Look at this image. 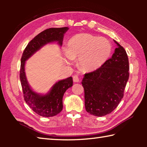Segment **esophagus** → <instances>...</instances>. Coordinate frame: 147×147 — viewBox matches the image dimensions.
<instances>
[{"label":"esophagus","instance_id":"34e87169","mask_svg":"<svg viewBox=\"0 0 147 147\" xmlns=\"http://www.w3.org/2000/svg\"><path fill=\"white\" fill-rule=\"evenodd\" d=\"M73 81L74 82H79L80 79L78 78V75H74L73 76Z\"/></svg>","mask_w":147,"mask_h":147}]
</instances>
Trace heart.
Segmentation results:
<instances>
[{
    "label": "heart",
    "mask_w": 147,
    "mask_h": 147,
    "mask_svg": "<svg viewBox=\"0 0 147 147\" xmlns=\"http://www.w3.org/2000/svg\"><path fill=\"white\" fill-rule=\"evenodd\" d=\"M111 51V45L106 39L81 34L69 39L65 58L67 61L78 58V65L81 69L93 71L102 65Z\"/></svg>",
    "instance_id": "heart-1"
}]
</instances>
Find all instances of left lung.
<instances>
[{"label":"left lung","instance_id":"8db88e82","mask_svg":"<svg viewBox=\"0 0 147 147\" xmlns=\"http://www.w3.org/2000/svg\"><path fill=\"white\" fill-rule=\"evenodd\" d=\"M115 42L118 47L112 57L100 67L85 74L82 82L86 109L94 116L108 115L117 107L129 78L128 55L123 47Z\"/></svg>","mask_w":147,"mask_h":147}]
</instances>
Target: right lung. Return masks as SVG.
<instances>
[{"label":"right lung","instance_id":"right-lung-1","mask_svg":"<svg viewBox=\"0 0 147 147\" xmlns=\"http://www.w3.org/2000/svg\"><path fill=\"white\" fill-rule=\"evenodd\" d=\"M68 29L67 27H63L45 30L29 42L21 57L19 77L24 99L30 108L40 116L49 117L61 112L63 109V96L67 89L73 86V78L69 77L59 81L48 94L40 95L32 91L29 86L24 72V64L26 59L47 43L57 41L61 46L63 35Z\"/></svg>","mask_w":147,"mask_h":147}]
</instances>
